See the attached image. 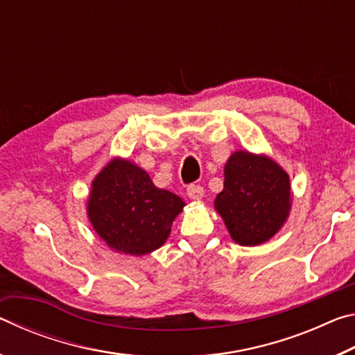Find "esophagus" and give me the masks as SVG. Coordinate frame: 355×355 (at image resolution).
Instances as JSON below:
<instances>
[{
	"label": "esophagus",
	"instance_id": "1",
	"mask_svg": "<svg viewBox=\"0 0 355 355\" xmlns=\"http://www.w3.org/2000/svg\"><path fill=\"white\" fill-rule=\"evenodd\" d=\"M186 192H188V197L191 200H200L203 197V188L199 184H189Z\"/></svg>",
	"mask_w": 355,
	"mask_h": 355
}]
</instances>
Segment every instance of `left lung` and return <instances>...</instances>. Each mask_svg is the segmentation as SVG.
I'll use <instances>...</instances> for the list:
<instances>
[{"label":"left lung","mask_w":355,"mask_h":355,"mask_svg":"<svg viewBox=\"0 0 355 355\" xmlns=\"http://www.w3.org/2000/svg\"><path fill=\"white\" fill-rule=\"evenodd\" d=\"M224 177L214 209L230 238L248 248L269 241L290 216V175L266 155L236 150L227 159Z\"/></svg>","instance_id":"left-lung-1"}]
</instances>
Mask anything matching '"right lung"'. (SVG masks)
<instances>
[{
    "mask_svg": "<svg viewBox=\"0 0 355 355\" xmlns=\"http://www.w3.org/2000/svg\"><path fill=\"white\" fill-rule=\"evenodd\" d=\"M184 205L177 194L156 188L142 167L116 156L94 178L86 209L107 248L141 257L166 243Z\"/></svg>",
    "mask_w": 355,
    "mask_h": 355,
    "instance_id": "right-lung-1",
    "label": "right lung"
}]
</instances>
